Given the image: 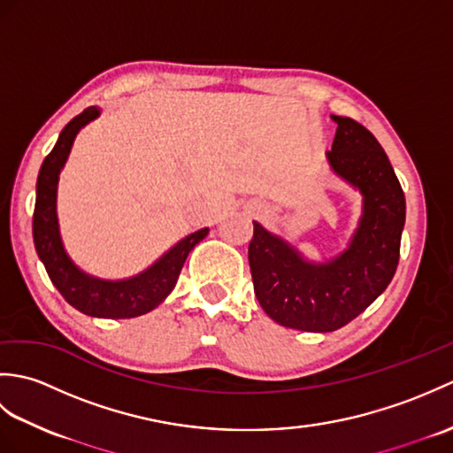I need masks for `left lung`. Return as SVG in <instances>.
I'll use <instances>...</instances> for the list:
<instances>
[{"label":"left lung","instance_id":"obj_1","mask_svg":"<svg viewBox=\"0 0 453 453\" xmlns=\"http://www.w3.org/2000/svg\"><path fill=\"white\" fill-rule=\"evenodd\" d=\"M331 119L336 134L326 161L362 195V216L349 245L326 261H310L258 221L249 243L255 296L265 313L310 333L341 329L386 290L405 227V195L380 142L352 119Z\"/></svg>","mask_w":453,"mask_h":453}]
</instances>
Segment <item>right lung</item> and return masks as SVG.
I'll use <instances>...</instances> for the list:
<instances>
[{
  "label": "right lung",
  "instance_id": "add662e5",
  "mask_svg": "<svg viewBox=\"0 0 453 453\" xmlns=\"http://www.w3.org/2000/svg\"><path fill=\"white\" fill-rule=\"evenodd\" d=\"M97 117H101V109L89 107L67 122L58 136L56 146L42 161L36 179L33 239L38 258L67 303L78 311L99 317V319H130V317H140L156 310L173 292L188 253L208 235L210 229L202 227L198 232L182 237L146 271L122 278V280H107V278L81 271L67 255L60 235L56 211L58 180H60V173L70 157L75 136Z\"/></svg>",
  "mask_w": 453,
  "mask_h": 453
}]
</instances>
